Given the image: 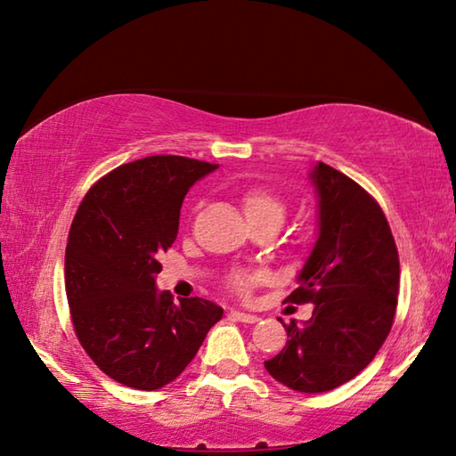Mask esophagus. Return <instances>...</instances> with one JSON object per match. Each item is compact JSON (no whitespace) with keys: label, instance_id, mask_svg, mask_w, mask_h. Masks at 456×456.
Masks as SVG:
<instances>
[{"label":"esophagus","instance_id":"34e87169","mask_svg":"<svg viewBox=\"0 0 456 456\" xmlns=\"http://www.w3.org/2000/svg\"><path fill=\"white\" fill-rule=\"evenodd\" d=\"M230 315L238 321H242V323H256L258 321V317L252 315V313H244V311H236V309L230 311Z\"/></svg>","mask_w":456,"mask_h":456}]
</instances>
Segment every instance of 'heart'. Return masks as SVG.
<instances>
[{"label":"heart","instance_id":"b5f03b06","mask_svg":"<svg viewBox=\"0 0 456 456\" xmlns=\"http://www.w3.org/2000/svg\"><path fill=\"white\" fill-rule=\"evenodd\" d=\"M242 210L246 214L248 222L255 220H263V218H277L282 222L285 218V204L271 193L268 190L263 188H252L248 191H244L242 196ZM266 279L265 273H236L230 279V285L234 287L236 293L246 295L250 293V289L263 282Z\"/></svg>","mask_w":456,"mask_h":456}]
</instances>
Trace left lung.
I'll use <instances>...</instances> for the list:
<instances>
[{
    "mask_svg": "<svg viewBox=\"0 0 456 456\" xmlns=\"http://www.w3.org/2000/svg\"><path fill=\"white\" fill-rule=\"evenodd\" d=\"M309 179L317 240L289 301L315 307L309 321L285 325L287 346L265 368L289 390L321 394L355 378L382 347L396 313L400 260L382 208L362 185L321 161Z\"/></svg>",
    "mask_w": 456,
    "mask_h": 456,
    "instance_id": "left-lung-1",
    "label": "left lung"
}]
</instances>
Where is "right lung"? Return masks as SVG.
<instances>
[{
  "label": "right lung",
  "mask_w": 456,
  "mask_h": 456,
  "mask_svg": "<svg viewBox=\"0 0 456 456\" xmlns=\"http://www.w3.org/2000/svg\"><path fill=\"white\" fill-rule=\"evenodd\" d=\"M218 163L153 155L99 179L78 206L64 277L80 346L115 382L159 390L182 374L224 309L159 290V256L177 238L179 210Z\"/></svg>",
  "instance_id": "right-lung-1"
}]
</instances>
